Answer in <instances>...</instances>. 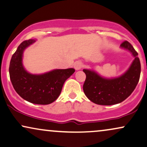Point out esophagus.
Returning a JSON list of instances; mask_svg holds the SVG:
<instances>
[{
	"label": "esophagus",
	"instance_id": "34e87169",
	"mask_svg": "<svg viewBox=\"0 0 147 147\" xmlns=\"http://www.w3.org/2000/svg\"><path fill=\"white\" fill-rule=\"evenodd\" d=\"M74 67H75V68L77 70H81V68L83 67V63L80 62V61H77V62H76L75 63V64H74Z\"/></svg>",
	"mask_w": 147,
	"mask_h": 147
}]
</instances>
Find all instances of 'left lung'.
I'll return each instance as SVG.
<instances>
[{"mask_svg":"<svg viewBox=\"0 0 147 147\" xmlns=\"http://www.w3.org/2000/svg\"><path fill=\"white\" fill-rule=\"evenodd\" d=\"M120 47L127 50L134 57L128 69L121 75L106 78L96 70H83L86 75L83 92L92 102L106 106L121 102L131 95L138 84L141 70L138 53L127 41L122 42Z\"/></svg>","mask_w":147,"mask_h":147,"instance_id":"left-lung-1","label":"left lung"}]
</instances>
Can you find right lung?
I'll return each instance as SVG.
<instances>
[{
  "mask_svg": "<svg viewBox=\"0 0 147 147\" xmlns=\"http://www.w3.org/2000/svg\"><path fill=\"white\" fill-rule=\"evenodd\" d=\"M36 40H24L12 55L9 76L13 88L21 97L36 105H49L60 96L63 85L75 71L74 68L54 69L43 74H31L24 68L23 53Z\"/></svg>",
  "mask_w": 147,
  "mask_h": 147,
  "instance_id": "add662e5",
  "label": "right lung"
}]
</instances>
